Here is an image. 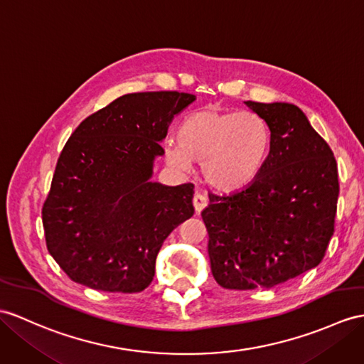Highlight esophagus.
<instances>
[{
  "instance_id": "obj_1",
  "label": "esophagus",
  "mask_w": 364,
  "mask_h": 364,
  "mask_svg": "<svg viewBox=\"0 0 364 364\" xmlns=\"http://www.w3.org/2000/svg\"><path fill=\"white\" fill-rule=\"evenodd\" d=\"M193 205H194V210L200 213L203 208L208 205L207 196H203V194H200V193H196V194H194V198H193Z\"/></svg>"
}]
</instances>
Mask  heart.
Segmentation results:
<instances>
[{"label": "heart", "instance_id": "b5f03b06", "mask_svg": "<svg viewBox=\"0 0 364 364\" xmlns=\"http://www.w3.org/2000/svg\"><path fill=\"white\" fill-rule=\"evenodd\" d=\"M170 165L188 171L202 161L211 187L236 191L259 174L269 156L270 132L258 114L203 108L188 114L179 128V141H165Z\"/></svg>", "mask_w": 364, "mask_h": 364}]
</instances>
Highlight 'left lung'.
<instances>
[{"label":"left lung","instance_id":"left-lung-1","mask_svg":"<svg viewBox=\"0 0 364 364\" xmlns=\"http://www.w3.org/2000/svg\"><path fill=\"white\" fill-rule=\"evenodd\" d=\"M270 131L245 188L202 211L211 273L224 289H270L316 267L333 235L340 185L331 146L291 103L245 102Z\"/></svg>","mask_w":364,"mask_h":364}]
</instances>
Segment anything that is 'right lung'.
Segmentation results:
<instances>
[{
    "mask_svg": "<svg viewBox=\"0 0 364 364\" xmlns=\"http://www.w3.org/2000/svg\"><path fill=\"white\" fill-rule=\"evenodd\" d=\"M194 100L177 91L122 95L69 137L41 218L48 250L70 279L122 294L151 284L164 241L194 215L193 183L151 181L168 127Z\"/></svg>",
    "mask_w": 364,
    "mask_h": 364,
    "instance_id": "add662e5",
    "label": "right lung"
}]
</instances>
